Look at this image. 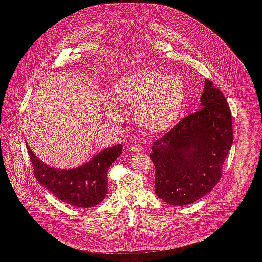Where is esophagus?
<instances>
[{
  "label": "esophagus",
  "mask_w": 262,
  "mask_h": 262,
  "mask_svg": "<svg viewBox=\"0 0 262 262\" xmlns=\"http://www.w3.org/2000/svg\"><path fill=\"white\" fill-rule=\"evenodd\" d=\"M130 150L133 151V152H140V151H142V149H143V147L141 146V145H139V144H137V143H135V144H133L132 146H130Z\"/></svg>",
  "instance_id": "1"
}]
</instances>
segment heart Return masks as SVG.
I'll return each instance as SVG.
<instances>
[{"mask_svg": "<svg viewBox=\"0 0 262 262\" xmlns=\"http://www.w3.org/2000/svg\"><path fill=\"white\" fill-rule=\"evenodd\" d=\"M112 102L105 103L108 121L123 120L121 108L135 107L137 124L149 134L171 130L178 122L185 99V86L173 74L154 68H141L123 74L110 91Z\"/></svg>", "mask_w": 262, "mask_h": 262, "instance_id": "heart-1", "label": "heart"}]
</instances>
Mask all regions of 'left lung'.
Segmentation results:
<instances>
[{
	"mask_svg": "<svg viewBox=\"0 0 262 262\" xmlns=\"http://www.w3.org/2000/svg\"><path fill=\"white\" fill-rule=\"evenodd\" d=\"M200 106L152 146L155 192L181 206L207 195L222 176L233 142L231 112L223 93L205 80Z\"/></svg>",
	"mask_w": 262,
	"mask_h": 262,
	"instance_id": "8db88e82",
	"label": "left lung"
}]
</instances>
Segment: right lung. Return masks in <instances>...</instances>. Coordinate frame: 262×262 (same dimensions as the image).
Here are the masks:
<instances>
[{
  "label": "right lung",
  "instance_id": "1",
  "mask_svg": "<svg viewBox=\"0 0 262 262\" xmlns=\"http://www.w3.org/2000/svg\"><path fill=\"white\" fill-rule=\"evenodd\" d=\"M26 146L35 177L43 188L59 200L84 208L97 205L105 198L107 169L122 154V145L118 144L103 149L82 166L58 169L37 158L27 142Z\"/></svg>",
  "mask_w": 262,
  "mask_h": 262
}]
</instances>
